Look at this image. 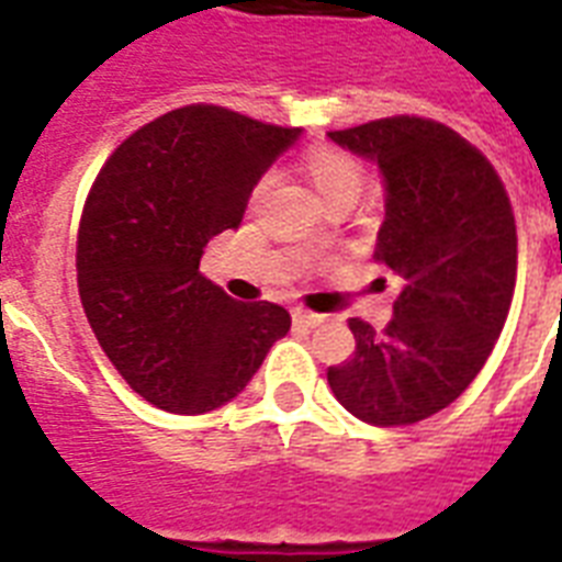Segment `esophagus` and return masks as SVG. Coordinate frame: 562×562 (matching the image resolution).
<instances>
[{
    "label": "esophagus",
    "instance_id": "esophagus-1",
    "mask_svg": "<svg viewBox=\"0 0 562 562\" xmlns=\"http://www.w3.org/2000/svg\"><path fill=\"white\" fill-rule=\"evenodd\" d=\"M291 317H294L296 326H308V328L326 323V314H314V312H308V308H300V305H296L294 312H291Z\"/></svg>",
    "mask_w": 562,
    "mask_h": 562
}]
</instances>
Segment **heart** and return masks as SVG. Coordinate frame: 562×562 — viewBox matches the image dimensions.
Wrapping results in <instances>:
<instances>
[{
  "mask_svg": "<svg viewBox=\"0 0 562 562\" xmlns=\"http://www.w3.org/2000/svg\"><path fill=\"white\" fill-rule=\"evenodd\" d=\"M303 176L323 207L331 202H355L360 190H363V181H367V172L352 155L335 147H317L312 153H305ZM268 184L271 181L262 178L257 190H254V199H262Z\"/></svg>",
  "mask_w": 562,
  "mask_h": 562,
  "instance_id": "heart-1",
  "label": "heart"
}]
</instances>
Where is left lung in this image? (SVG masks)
Instances as JSON below:
<instances>
[{
    "mask_svg": "<svg viewBox=\"0 0 562 562\" xmlns=\"http://www.w3.org/2000/svg\"><path fill=\"white\" fill-rule=\"evenodd\" d=\"M386 187L375 259L401 280L384 331L352 317L355 352L328 386L355 418L401 427L453 404L485 367L517 282V225L485 155L427 117L328 132Z\"/></svg>",
    "mask_w": 562,
    "mask_h": 562,
    "instance_id": "8db88e82",
    "label": "left lung"
}]
</instances>
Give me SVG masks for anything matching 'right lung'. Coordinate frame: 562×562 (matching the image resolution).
<instances>
[{
    "mask_svg": "<svg viewBox=\"0 0 562 562\" xmlns=\"http://www.w3.org/2000/svg\"><path fill=\"white\" fill-rule=\"evenodd\" d=\"M300 138L222 106L167 112L109 155L77 234V289L123 381L199 415L236 398L291 314L239 303L202 277L204 245L239 227L262 172Z\"/></svg>",
    "mask_w": 562,
    "mask_h": 562,
    "instance_id": "right-lung-1",
    "label": "right lung"
}]
</instances>
